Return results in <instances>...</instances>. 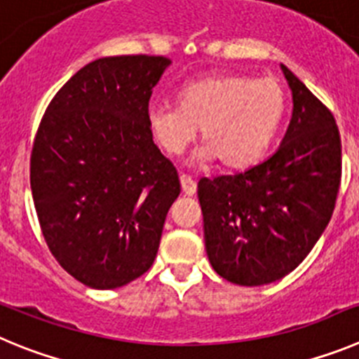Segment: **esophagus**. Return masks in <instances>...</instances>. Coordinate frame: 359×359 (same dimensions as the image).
I'll return each mask as SVG.
<instances>
[{
	"mask_svg": "<svg viewBox=\"0 0 359 359\" xmlns=\"http://www.w3.org/2000/svg\"><path fill=\"white\" fill-rule=\"evenodd\" d=\"M180 186H182L184 195L193 196L196 193V184L189 175H180Z\"/></svg>",
	"mask_w": 359,
	"mask_h": 359,
	"instance_id": "obj_1",
	"label": "esophagus"
}]
</instances>
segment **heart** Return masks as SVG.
<instances>
[{
  "label": "heart",
  "instance_id": "heart-1",
  "mask_svg": "<svg viewBox=\"0 0 359 359\" xmlns=\"http://www.w3.org/2000/svg\"><path fill=\"white\" fill-rule=\"evenodd\" d=\"M179 107L157 105L148 112L151 135L177 157L196 137L200 159H218L227 170H243L261 159L279 128L286 95L277 80L250 75H212L186 83Z\"/></svg>",
  "mask_w": 359,
  "mask_h": 359
}]
</instances>
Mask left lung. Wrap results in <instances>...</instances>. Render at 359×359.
<instances>
[{"label":"left lung","mask_w":359,"mask_h":359,"mask_svg":"<svg viewBox=\"0 0 359 359\" xmlns=\"http://www.w3.org/2000/svg\"><path fill=\"white\" fill-rule=\"evenodd\" d=\"M280 69L293 111L276 154L236 175L198 182L208 257L218 276L240 286L295 270L327 227L340 191L334 116L288 67Z\"/></svg>","instance_id":"obj_1"}]
</instances>
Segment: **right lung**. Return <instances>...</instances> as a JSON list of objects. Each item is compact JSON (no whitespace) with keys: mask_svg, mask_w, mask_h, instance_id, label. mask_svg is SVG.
Listing matches in <instances>:
<instances>
[{"mask_svg":"<svg viewBox=\"0 0 359 359\" xmlns=\"http://www.w3.org/2000/svg\"><path fill=\"white\" fill-rule=\"evenodd\" d=\"M172 60L103 57L53 96L37 128L30 186L53 257L89 288L112 290L154 264L177 170L154 144L148 103Z\"/></svg>","mask_w":359,"mask_h":359,"instance_id":"right-lung-1","label":"right lung"}]
</instances>
